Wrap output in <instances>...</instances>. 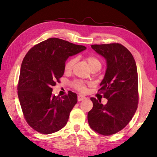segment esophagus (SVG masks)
<instances>
[{
	"label": "esophagus",
	"mask_w": 157,
	"mask_h": 157,
	"mask_svg": "<svg viewBox=\"0 0 157 157\" xmlns=\"http://www.w3.org/2000/svg\"><path fill=\"white\" fill-rule=\"evenodd\" d=\"M84 99H86V97L84 96H83V95H78V101H83Z\"/></svg>",
	"instance_id": "1"
}]
</instances>
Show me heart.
I'll return each instance as SVG.
<instances>
[{"instance_id":"1","label":"heart","mask_w":157,"mask_h":157,"mask_svg":"<svg viewBox=\"0 0 157 157\" xmlns=\"http://www.w3.org/2000/svg\"><path fill=\"white\" fill-rule=\"evenodd\" d=\"M86 61L90 66L91 68H92L94 66H95L98 64H101V62L98 59H96V57L93 56H88L86 58ZM76 58H71L68 60L65 63L64 65V70L66 72H69L71 71L73 66L74 65V63H76ZM86 85L87 83L84 81L82 80H75L72 82V86L75 89H76L77 91H81V92H85L86 90Z\"/></svg>"}]
</instances>
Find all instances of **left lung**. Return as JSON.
I'll list each match as a JSON object with an SVG mask.
<instances>
[{
    "mask_svg": "<svg viewBox=\"0 0 157 157\" xmlns=\"http://www.w3.org/2000/svg\"><path fill=\"white\" fill-rule=\"evenodd\" d=\"M91 48L105 58L107 68L98 91L108 99L91 98L93 108L88 113V122L98 134L109 136L123 129L134 117L139 103L138 74L135 60L123 45H91Z\"/></svg>",
    "mask_w": 157,
    "mask_h": 157,
    "instance_id": "left-lung-1",
    "label": "left lung"
}]
</instances>
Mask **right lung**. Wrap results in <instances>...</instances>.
Instances as JSON below:
<instances>
[{
	"label": "right lung",
	"mask_w": 157,
	"mask_h": 157,
	"mask_svg": "<svg viewBox=\"0 0 157 157\" xmlns=\"http://www.w3.org/2000/svg\"><path fill=\"white\" fill-rule=\"evenodd\" d=\"M85 49L84 46L51 38L35 45L25 56L17 89L24 119L36 132L52 134L67 124L77 103L76 94L68 91L61 97L53 96L52 87L63 76L66 59Z\"/></svg>",
	"instance_id": "right-lung-1"
}]
</instances>
